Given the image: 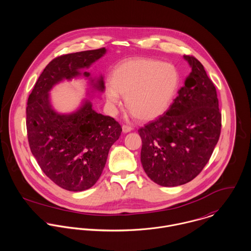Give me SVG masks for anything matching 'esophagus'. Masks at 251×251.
Returning a JSON list of instances; mask_svg holds the SVG:
<instances>
[{
    "label": "esophagus",
    "mask_w": 251,
    "mask_h": 251,
    "mask_svg": "<svg viewBox=\"0 0 251 251\" xmlns=\"http://www.w3.org/2000/svg\"><path fill=\"white\" fill-rule=\"evenodd\" d=\"M122 128H123V132H124V133H127V132H130V131L132 130V127H131V126H126V125H124V126H122Z\"/></svg>",
    "instance_id": "34e87169"
}]
</instances>
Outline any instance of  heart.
<instances>
[{"label": "heart", "instance_id": "obj_1", "mask_svg": "<svg viewBox=\"0 0 251 251\" xmlns=\"http://www.w3.org/2000/svg\"><path fill=\"white\" fill-rule=\"evenodd\" d=\"M179 86L174 66L148 58L128 59L119 64L105 84L108 110L116 114L126 97V106L141 121H152L170 107Z\"/></svg>", "mask_w": 251, "mask_h": 251}]
</instances>
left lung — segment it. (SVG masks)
<instances>
[{
  "label": "left lung",
  "mask_w": 251,
  "mask_h": 251,
  "mask_svg": "<svg viewBox=\"0 0 251 251\" xmlns=\"http://www.w3.org/2000/svg\"><path fill=\"white\" fill-rule=\"evenodd\" d=\"M191 68L169 109L138 132L141 163L148 177L162 186L194 179L208 163L221 129V113L214 83L203 65L183 56Z\"/></svg>",
  "instance_id": "1"
}]
</instances>
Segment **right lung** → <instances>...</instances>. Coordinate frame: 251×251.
<instances>
[{
    "label": "right lung",
    "mask_w": 251,
    "mask_h": 251,
    "mask_svg": "<svg viewBox=\"0 0 251 251\" xmlns=\"http://www.w3.org/2000/svg\"><path fill=\"white\" fill-rule=\"evenodd\" d=\"M106 53L105 48L76 52L51 61L40 74L28 99L26 125L33 155L43 173L70 191H83L100 179L111 146L122 132L118 122L96 112L84 100L72 113H59L52 106V88L72 78H89L91 92H103L100 75L91 77L89 69Z\"/></svg>",
    "instance_id": "right-lung-1"
}]
</instances>
